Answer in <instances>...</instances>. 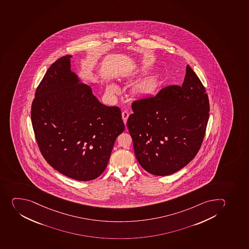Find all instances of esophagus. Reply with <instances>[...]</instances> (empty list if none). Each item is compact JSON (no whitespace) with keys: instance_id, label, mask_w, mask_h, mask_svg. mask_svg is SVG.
<instances>
[{"instance_id":"34e87169","label":"esophagus","mask_w":249,"mask_h":249,"mask_svg":"<svg viewBox=\"0 0 249 249\" xmlns=\"http://www.w3.org/2000/svg\"><path fill=\"white\" fill-rule=\"evenodd\" d=\"M122 117H123V119H124V124H125L128 117H129V112L126 111V110H124V111H123V113H122Z\"/></svg>"}]
</instances>
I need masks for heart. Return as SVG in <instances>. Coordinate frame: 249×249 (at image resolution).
<instances>
[{
    "instance_id": "1",
    "label": "heart",
    "mask_w": 249,
    "mask_h": 249,
    "mask_svg": "<svg viewBox=\"0 0 249 249\" xmlns=\"http://www.w3.org/2000/svg\"><path fill=\"white\" fill-rule=\"evenodd\" d=\"M157 88V84L154 80H146L142 82L138 86V90H139L141 94H151L152 92L155 91V89ZM108 91L112 94L116 93L119 91V87H117L116 85L111 84L108 87Z\"/></svg>"
}]
</instances>
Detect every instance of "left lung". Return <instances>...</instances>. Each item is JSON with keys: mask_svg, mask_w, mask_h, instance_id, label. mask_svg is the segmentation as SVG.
Instances as JSON below:
<instances>
[{"mask_svg": "<svg viewBox=\"0 0 249 249\" xmlns=\"http://www.w3.org/2000/svg\"><path fill=\"white\" fill-rule=\"evenodd\" d=\"M127 128L139 164L155 176H169L188 164L200 148L209 119L208 94L188 65L181 87L132 103Z\"/></svg>", "mask_w": 249, "mask_h": 249, "instance_id": "8db88e82", "label": "left lung"}]
</instances>
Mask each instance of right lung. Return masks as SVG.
Segmentation results:
<instances>
[{
	"label": "right lung",
	"mask_w": 249,
	"mask_h": 249,
	"mask_svg": "<svg viewBox=\"0 0 249 249\" xmlns=\"http://www.w3.org/2000/svg\"><path fill=\"white\" fill-rule=\"evenodd\" d=\"M71 55L46 71L31 107L39 150L46 162L76 180L98 178L125 129L121 110L107 107L71 70Z\"/></svg>",
	"instance_id": "obj_1"
}]
</instances>
